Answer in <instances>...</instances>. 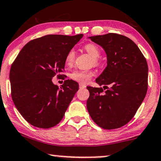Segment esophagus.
Listing matches in <instances>:
<instances>
[{
  "instance_id": "obj_1",
  "label": "esophagus",
  "mask_w": 161,
  "mask_h": 161,
  "mask_svg": "<svg viewBox=\"0 0 161 161\" xmlns=\"http://www.w3.org/2000/svg\"><path fill=\"white\" fill-rule=\"evenodd\" d=\"M79 87H80V89H85V88H86V85L80 84H79Z\"/></svg>"
}]
</instances>
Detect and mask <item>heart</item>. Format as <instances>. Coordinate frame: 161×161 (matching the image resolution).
Here are the masks:
<instances>
[{"label": "heart", "mask_w": 161, "mask_h": 161, "mask_svg": "<svg viewBox=\"0 0 161 161\" xmlns=\"http://www.w3.org/2000/svg\"><path fill=\"white\" fill-rule=\"evenodd\" d=\"M85 50L91 57L94 59L95 63H98L97 58L100 56V50L96 45L94 44H87L84 46ZM75 57V52L74 49H71L65 57V63L67 65H70L73 63ZM94 75V73L90 71H83V70H75L71 73L70 77L71 79L76 80L77 82L82 84H86L90 81L92 77Z\"/></svg>", "instance_id": "heart-1"}]
</instances>
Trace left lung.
<instances>
[{
	"instance_id": "8db88e82",
	"label": "left lung",
	"mask_w": 161,
	"mask_h": 161,
	"mask_svg": "<svg viewBox=\"0 0 161 161\" xmlns=\"http://www.w3.org/2000/svg\"><path fill=\"white\" fill-rule=\"evenodd\" d=\"M107 54V67L96 82L103 88L87 86L86 108L92 119L104 129L126 125L136 114L148 89V64L135 43L116 33L89 37Z\"/></svg>"
}]
</instances>
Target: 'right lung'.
Instances as JSON below:
<instances>
[{
  "mask_svg": "<svg viewBox=\"0 0 161 161\" xmlns=\"http://www.w3.org/2000/svg\"><path fill=\"white\" fill-rule=\"evenodd\" d=\"M83 34L47 35L26 44L9 72L12 98L24 119L40 128L55 126L62 120L79 89L73 80L61 87L52 82L65 68L66 54Z\"/></svg>",
  "mask_w": 161,
  "mask_h": 161,
  "instance_id": "add662e5",
  "label": "right lung"
}]
</instances>
